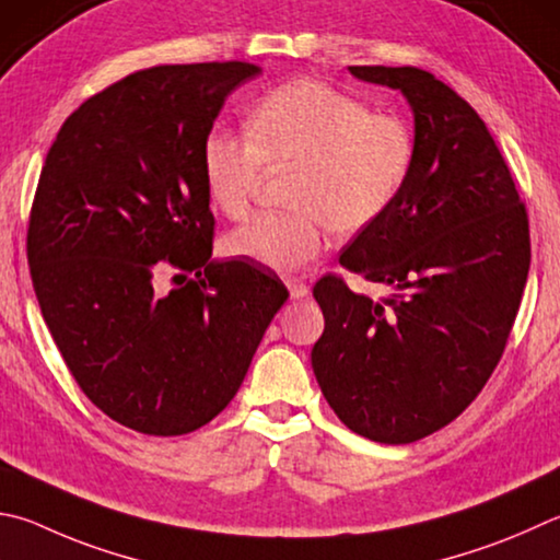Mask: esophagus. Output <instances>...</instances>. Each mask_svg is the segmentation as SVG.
Segmentation results:
<instances>
[{
    "mask_svg": "<svg viewBox=\"0 0 560 560\" xmlns=\"http://www.w3.org/2000/svg\"><path fill=\"white\" fill-rule=\"evenodd\" d=\"M289 291H291V299L293 301L308 296V287L303 281H289Z\"/></svg>",
    "mask_w": 560,
    "mask_h": 560,
    "instance_id": "obj_1",
    "label": "esophagus"
}]
</instances>
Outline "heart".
Masks as SVG:
<instances>
[{"label": "heart", "mask_w": 560, "mask_h": 560, "mask_svg": "<svg viewBox=\"0 0 560 560\" xmlns=\"http://www.w3.org/2000/svg\"><path fill=\"white\" fill-rule=\"evenodd\" d=\"M416 159L413 131L394 115L318 80L299 78L264 95L249 137L210 131L202 180L220 212L245 218L269 171L293 168L289 212H261L225 237L232 257L296 271L323 249L328 225L354 235L399 198Z\"/></svg>", "instance_id": "1"}]
</instances>
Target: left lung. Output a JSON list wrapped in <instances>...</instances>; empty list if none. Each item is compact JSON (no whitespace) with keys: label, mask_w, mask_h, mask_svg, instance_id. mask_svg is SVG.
<instances>
[{"label":"left lung","mask_w":560,"mask_h":560,"mask_svg":"<svg viewBox=\"0 0 560 560\" xmlns=\"http://www.w3.org/2000/svg\"><path fill=\"white\" fill-rule=\"evenodd\" d=\"M348 70L406 97L416 159L392 208L340 254L345 269L394 293L372 301L323 277L311 364L350 431L401 445L457 419L494 372L526 287L528 220L490 129L460 95L419 68Z\"/></svg>","instance_id":"1"}]
</instances>
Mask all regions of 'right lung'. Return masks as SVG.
Masks as SVG:
<instances>
[{"mask_svg": "<svg viewBox=\"0 0 560 560\" xmlns=\"http://www.w3.org/2000/svg\"><path fill=\"white\" fill-rule=\"evenodd\" d=\"M259 73L240 60L131 73L63 121L40 171L26 237L40 313L80 389L131 431L215 419L289 299L273 273L212 259L202 141Z\"/></svg>", "mask_w": 560, "mask_h": 560, "instance_id": "1", "label": "right lung"}]
</instances>
